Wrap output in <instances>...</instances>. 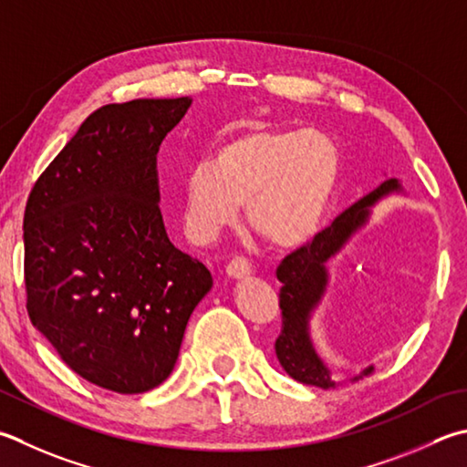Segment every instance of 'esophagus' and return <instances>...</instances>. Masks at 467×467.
<instances>
[{
  "mask_svg": "<svg viewBox=\"0 0 467 467\" xmlns=\"http://www.w3.org/2000/svg\"><path fill=\"white\" fill-rule=\"evenodd\" d=\"M251 273V263L244 257H234L231 263L226 265V275L233 279H243Z\"/></svg>",
  "mask_w": 467,
  "mask_h": 467,
  "instance_id": "esophagus-1",
  "label": "esophagus"
}]
</instances>
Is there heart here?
Returning <instances> with one entry per match:
<instances>
[{"label":"heart","mask_w":467,"mask_h":467,"mask_svg":"<svg viewBox=\"0 0 467 467\" xmlns=\"http://www.w3.org/2000/svg\"><path fill=\"white\" fill-rule=\"evenodd\" d=\"M342 158L317 130H257L223 145L188 173L184 224L192 241L210 243L239 216L277 246H296L324 221Z\"/></svg>","instance_id":"1"}]
</instances>
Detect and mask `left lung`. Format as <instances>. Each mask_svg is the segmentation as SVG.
<instances>
[{
    "mask_svg": "<svg viewBox=\"0 0 467 467\" xmlns=\"http://www.w3.org/2000/svg\"><path fill=\"white\" fill-rule=\"evenodd\" d=\"M397 190H400L399 180H385L379 188H374L358 202L346 208L340 216H336L334 223L326 226L324 231H319L312 241L301 244L299 249L289 253L279 263L277 279L281 281V332L275 340V354L289 377L304 382V385L322 389L334 387L330 372L324 367V362L317 358L307 336L309 312L316 307L319 297L324 296L327 283L326 265L342 249L356 228L367 223L370 206L377 204L382 196ZM370 370L372 367L364 370V374H368Z\"/></svg>",
    "mask_w": 467,
    "mask_h": 467,
    "instance_id": "8db88e82",
    "label": "left lung"
}]
</instances>
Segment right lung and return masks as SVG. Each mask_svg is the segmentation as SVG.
Masks as SVG:
<instances>
[{
	"mask_svg": "<svg viewBox=\"0 0 467 467\" xmlns=\"http://www.w3.org/2000/svg\"><path fill=\"white\" fill-rule=\"evenodd\" d=\"M192 100L135 99L90 113L24 213L32 324L93 385L137 395L170 377L213 275L163 228L158 151Z\"/></svg>",
	"mask_w": 467,
	"mask_h": 467,
	"instance_id": "1",
	"label": "right lung"
}]
</instances>
